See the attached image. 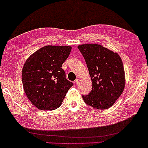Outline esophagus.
I'll return each mask as SVG.
<instances>
[{
	"mask_svg": "<svg viewBox=\"0 0 148 148\" xmlns=\"http://www.w3.org/2000/svg\"><path fill=\"white\" fill-rule=\"evenodd\" d=\"M79 82H80V79H77L75 81V84H77V85H78V84H79Z\"/></svg>",
	"mask_w": 148,
	"mask_h": 148,
	"instance_id": "obj_1",
	"label": "esophagus"
}]
</instances>
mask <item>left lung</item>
Wrapping results in <instances>:
<instances>
[{
    "instance_id": "obj_1",
    "label": "left lung",
    "mask_w": 148,
    "mask_h": 148,
    "mask_svg": "<svg viewBox=\"0 0 148 148\" xmlns=\"http://www.w3.org/2000/svg\"><path fill=\"white\" fill-rule=\"evenodd\" d=\"M85 59L90 75V93L82 96L84 102L94 109H107L116 103L125 88V73L118 53L99 44L77 46Z\"/></svg>"
}]
</instances>
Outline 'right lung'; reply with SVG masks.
<instances>
[{"mask_svg": "<svg viewBox=\"0 0 148 148\" xmlns=\"http://www.w3.org/2000/svg\"><path fill=\"white\" fill-rule=\"evenodd\" d=\"M69 45H46L28 58L22 69V84L29 101L40 110H54L62 105L73 83L65 77L62 64Z\"/></svg>", "mask_w": 148, "mask_h": 148, "instance_id": "add662e5", "label": "right lung"}]
</instances>
